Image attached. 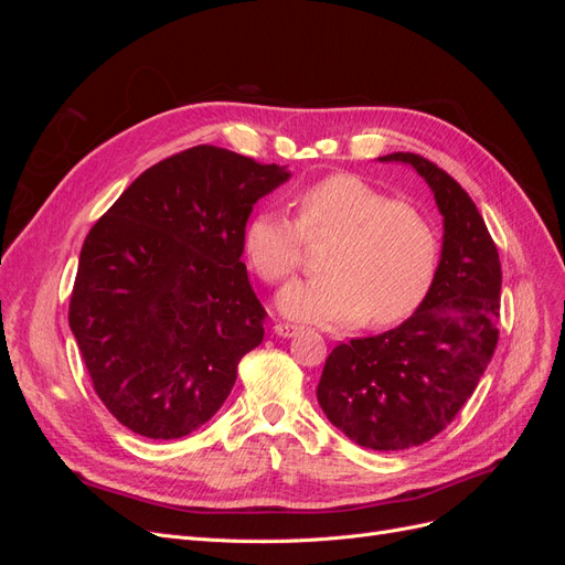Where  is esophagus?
Here are the masks:
<instances>
[{
	"label": "esophagus",
	"instance_id": "34e87169",
	"mask_svg": "<svg viewBox=\"0 0 565 565\" xmlns=\"http://www.w3.org/2000/svg\"><path fill=\"white\" fill-rule=\"evenodd\" d=\"M273 332H276L278 337H297L299 334V328L297 324H289V322H276V328H273Z\"/></svg>",
	"mask_w": 565,
	"mask_h": 565
}]
</instances>
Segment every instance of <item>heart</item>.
<instances>
[{
  "instance_id": "obj_1",
  "label": "heart",
  "mask_w": 565,
  "mask_h": 565,
  "mask_svg": "<svg viewBox=\"0 0 565 565\" xmlns=\"http://www.w3.org/2000/svg\"><path fill=\"white\" fill-rule=\"evenodd\" d=\"M295 224L256 212L245 226L247 262L268 285L295 276L303 242L332 235L320 256L322 276L287 285L280 311L316 324H391L413 313L429 292L438 237L415 204L391 200L355 174L324 177L295 198Z\"/></svg>"
}]
</instances>
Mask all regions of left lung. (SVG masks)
Masks as SVG:
<instances>
[{"instance_id": "8db88e82", "label": "left lung", "mask_w": 565, "mask_h": 565, "mask_svg": "<svg viewBox=\"0 0 565 565\" xmlns=\"http://www.w3.org/2000/svg\"><path fill=\"white\" fill-rule=\"evenodd\" d=\"M431 185L443 254L419 309L396 330L332 349L318 384L322 413L370 450H405L455 419L500 339L502 266L481 212L450 174L415 152H391Z\"/></svg>"}]
</instances>
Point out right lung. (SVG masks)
<instances>
[{
    "label": "right lung",
    "instance_id": "1",
    "mask_svg": "<svg viewBox=\"0 0 565 565\" xmlns=\"http://www.w3.org/2000/svg\"><path fill=\"white\" fill-rule=\"evenodd\" d=\"M216 146L136 179L92 226L67 320L96 396L146 438H181L224 405L266 311L241 262L254 202L287 181Z\"/></svg>",
    "mask_w": 565,
    "mask_h": 565
}]
</instances>
